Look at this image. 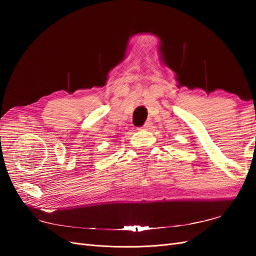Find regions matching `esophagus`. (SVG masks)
Segmentation results:
<instances>
[{
    "label": "esophagus",
    "mask_w": 256,
    "mask_h": 256,
    "mask_svg": "<svg viewBox=\"0 0 256 256\" xmlns=\"http://www.w3.org/2000/svg\"><path fill=\"white\" fill-rule=\"evenodd\" d=\"M152 122H146L145 124H144V126L142 127V129H144V130H148V129H150V127H152Z\"/></svg>",
    "instance_id": "obj_1"
}]
</instances>
